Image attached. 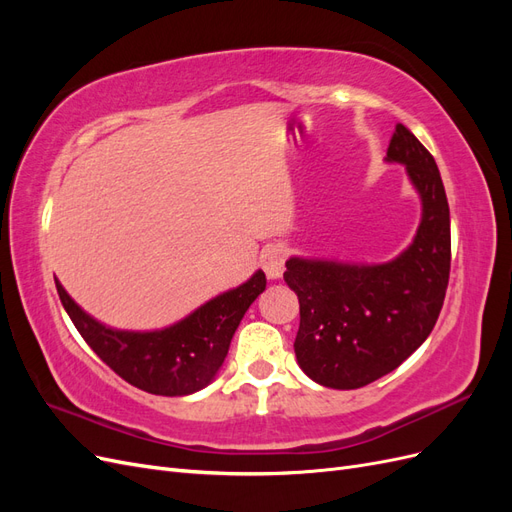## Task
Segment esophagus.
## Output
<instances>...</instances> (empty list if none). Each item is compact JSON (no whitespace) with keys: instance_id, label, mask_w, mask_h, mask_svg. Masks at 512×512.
Here are the masks:
<instances>
[{"instance_id":"esophagus-1","label":"esophagus","mask_w":512,"mask_h":512,"mask_svg":"<svg viewBox=\"0 0 512 512\" xmlns=\"http://www.w3.org/2000/svg\"><path fill=\"white\" fill-rule=\"evenodd\" d=\"M286 265V250L282 245H269L260 254V267L267 273L269 280H277L284 273Z\"/></svg>"}]
</instances>
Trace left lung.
I'll list each match as a JSON object with an SVG mask.
<instances>
[{"mask_svg":"<svg viewBox=\"0 0 512 512\" xmlns=\"http://www.w3.org/2000/svg\"><path fill=\"white\" fill-rule=\"evenodd\" d=\"M386 160L406 164L423 200L408 250L386 265L290 258L284 280L299 297L294 354L329 389H361L389 374L436 327L451 273V215L436 160L397 123Z\"/></svg>","mask_w":512,"mask_h":512,"instance_id":"1","label":"left lung"}]
</instances>
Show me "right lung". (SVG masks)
Returning <instances> with one entry per match:
<instances>
[{"label": "right lung", "instance_id": "obj_1", "mask_svg": "<svg viewBox=\"0 0 512 512\" xmlns=\"http://www.w3.org/2000/svg\"><path fill=\"white\" fill-rule=\"evenodd\" d=\"M55 286L76 331L117 376L151 395L179 397L200 391L218 374L232 335L265 290L267 277L256 271L245 284L211 299L173 327L149 333L108 329L87 316L57 280Z\"/></svg>", "mask_w": 512, "mask_h": 512}]
</instances>
